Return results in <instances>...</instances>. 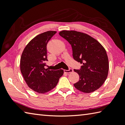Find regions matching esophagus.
<instances>
[{"mask_svg": "<svg viewBox=\"0 0 125 125\" xmlns=\"http://www.w3.org/2000/svg\"><path fill=\"white\" fill-rule=\"evenodd\" d=\"M73 69H72V68H69V69H68V70H64V72L65 73H72V72H73Z\"/></svg>", "mask_w": 125, "mask_h": 125, "instance_id": "1", "label": "esophagus"}]
</instances>
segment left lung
I'll return each mask as SVG.
<instances>
[{"label": "left lung", "instance_id": "1", "mask_svg": "<svg viewBox=\"0 0 125 125\" xmlns=\"http://www.w3.org/2000/svg\"><path fill=\"white\" fill-rule=\"evenodd\" d=\"M59 34L71 45L74 60L82 64L80 69H74L79 75L74 86L86 93L98 89L108 75L109 60L105 48L86 33L64 30Z\"/></svg>", "mask_w": 125, "mask_h": 125}]
</instances>
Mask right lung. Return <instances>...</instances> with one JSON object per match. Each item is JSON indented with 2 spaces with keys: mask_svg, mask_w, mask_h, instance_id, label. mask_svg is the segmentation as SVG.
<instances>
[{
  "mask_svg": "<svg viewBox=\"0 0 125 125\" xmlns=\"http://www.w3.org/2000/svg\"><path fill=\"white\" fill-rule=\"evenodd\" d=\"M56 31H48L33 38L24 48L20 59V70L30 88L39 93L49 92L57 85L63 69L45 68L48 61L47 45Z\"/></svg>",
  "mask_w": 125,
  "mask_h": 125,
  "instance_id": "add662e5",
  "label": "right lung"
}]
</instances>
